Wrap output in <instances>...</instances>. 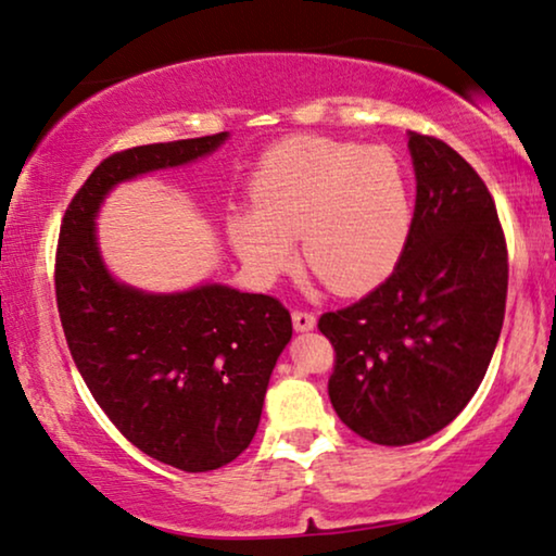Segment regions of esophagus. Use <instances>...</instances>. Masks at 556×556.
<instances>
[{
    "mask_svg": "<svg viewBox=\"0 0 556 556\" xmlns=\"http://www.w3.org/2000/svg\"><path fill=\"white\" fill-rule=\"evenodd\" d=\"M292 323H294V330L307 332V330H312V327H315L317 317L312 315L309 309H294V312H292Z\"/></svg>",
    "mask_w": 556,
    "mask_h": 556,
    "instance_id": "obj_1",
    "label": "esophagus"
}]
</instances>
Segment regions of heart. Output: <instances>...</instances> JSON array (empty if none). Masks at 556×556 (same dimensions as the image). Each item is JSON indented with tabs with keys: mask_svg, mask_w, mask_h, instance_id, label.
<instances>
[{
	"mask_svg": "<svg viewBox=\"0 0 556 556\" xmlns=\"http://www.w3.org/2000/svg\"><path fill=\"white\" fill-rule=\"evenodd\" d=\"M254 208H233L226 233L260 281L304 267L340 294L365 292L401 260L410 201L397 161L382 148L302 136L264 155L252 178Z\"/></svg>",
	"mask_w": 556,
	"mask_h": 556,
	"instance_id": "1",
	"label": "heart"
}]
</instances>
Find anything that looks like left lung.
<instances>
[{
    "instance_id": "8db88e82",
    "label": "left lung",
    "mask_w": 556,
    "mask_h": 556,
    "mask_svg": "<svg viewBox=\"0 0 556 556\" xmlns=\"http://www.w3.org/2000/svg\"><path fill=\"white\" fill-rule=\"evenodd\" d=\"M416 211L393 275L319 317L327 382L350 431L408 445L451 424L479 390L502 334L509 254L496 203L448 143L410 132Z\"/></svg>"
}]
</instances>
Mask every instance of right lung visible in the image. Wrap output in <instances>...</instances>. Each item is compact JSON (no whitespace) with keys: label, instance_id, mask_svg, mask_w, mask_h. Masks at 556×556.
I'll list each match as a JSON object with an SVG mask.
<instances>
[{"label":"right lung","instance_id":"add662e5","mask_svg":"<svg viewBox=\"0 0 556 556\" xmlns=\"http://www.w3.org/2000/svg\"><path fill=\"white\" fill-rule=\"evenodd\" d=\"M226 132L113 153L62 216L54 294L85 386L113 426L189 473L231 464L252 443L292 317L277 296L224 285L146 294L108 275L96 218L115 184L216 151Z\"/></svg>","mask_w":556,"mask_h":556}]
</instances>
